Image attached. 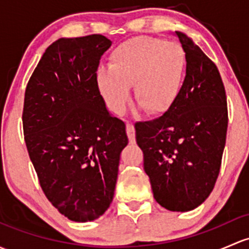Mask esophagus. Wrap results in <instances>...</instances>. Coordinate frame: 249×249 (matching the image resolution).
Instances as JSON below:
<instances>
[{
	"mask_svg": "<svg viewBox=\"0 0 249 249\" xmlns=\"http://www.w3.org/2000/svg\"><path fill=\"white\" fill-rule=\"evenodd\" d=\"M126 133L129 136V141L131 144H135L136 143V131H135V126L131 123H127L126 124Z\"/></svg>",
	"mask_w": 249,
	"mask_h": 249,
	"instance_id": "1",
	"label": "esophagus"
}]
</instances>
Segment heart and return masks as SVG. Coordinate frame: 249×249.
Listing matches in <instances>:
<instances>
[{
  "label": "heart",
  "mask_w": 249,
  "mask_h": 249,
  "mask_svg": "<svg viewBox=\"0 0 249 249\" xmlns=\"http://www.w3.org/2000/svg\"><path fill=\"white\" fill-rule=\"evenodd\" d=\"M186 59L182 49L171 41L137 36L119 44L109 57V68H100L96 83L107 106L124 113L135 99L150 113H161L174 104L184 81Z\"/></svg>",
  "instance_id": "heart-1"
}]
</instances>
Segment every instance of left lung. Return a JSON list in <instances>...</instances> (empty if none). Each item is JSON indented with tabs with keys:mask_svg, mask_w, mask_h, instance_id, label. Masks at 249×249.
I'll return each instance as SVG.
<instances>
[{
	"mask_svg": "<svg viewBox=\"0 0 249 249\" xmlns=\"http://www.w3.org/2000/svg\"><path fill=\"white\" fill-rule=\"evenodd\" d=\"M186 76L174 104L158 119L136 124L154 198L177 213L198 208L213 192L226 145L228 111L213 62L185 33L175 31Z\"/></svg>",
	"mask_w": 249,
	"mask_h": 249,
	"instance_id": "left-lung-1",
	"label": "left lung"
}]
</instances>
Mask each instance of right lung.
I'll return each instance as SVG.
<instances>
[{
  "mask_svg": "<svg viewBox=\"0 0 249 249\" xmlns=\"http://www.w3.org/2000/svg\"><path fill=\"white\" fill-rule=\"evenodd\" d=\"M112 41L101 35L61 38L28 81L22 124L28 155L46 198L74 222L99 218L116 190L124 122L112 116L96 83Z\"/></svg>",
  "mask_w": 249,
  "mask_h": 249,
  "instance_id": "1",
  "label": "right lung"
}]
</instances>
